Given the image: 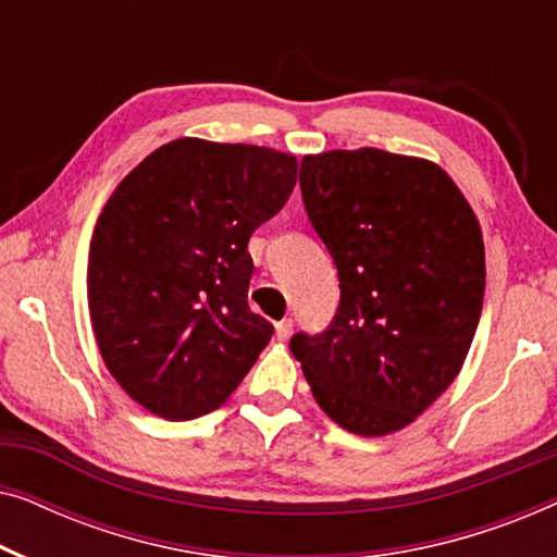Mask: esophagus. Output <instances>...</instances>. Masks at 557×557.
Instances as JSON below:
<instances>
[{
  "label": "esophagus",
  "instance_id": "1",
  "mask_svg": "<svg viewBox=\"0 0 557 557\" xmlns=\"http://www.w3.org/2000/svg\"><path fill=\"white\" fill-rule=\"evenodd\" d=\"M292 326H294L292 319H281V322H276V339L286 342L288 337H292Z\"/></svg>",
  "mask_w": 557,
  "mask_h": 557
}]
</instances>
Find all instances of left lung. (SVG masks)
<instances>
[{"label":"left lung","instance_id":"8db88e82","mask_svg":"<svg viewBox=\"0 0 557 557\" xmlns=\"http://www.w3.org/2000/svg\"><path fill=\"white\" fill-rule=\"evenodd\" d=\"M307 215L339 273V309L292 352L319 408L357 436L413 423L459 375L484 299L479 220L438 164L383 149L301 159Z\"/></svg>","mask_w":557,"mask_h":557}]
</instances>
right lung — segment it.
<instances>
[{
  "instance_id": "right-lung-1",
  "label": "right lung",
  "mask_w": 557,
  "mask_h": 557,
  "mask_svg": "<svg viewBox=\"0 0 557 557\" xmlns=\"http://www.w3.org/2000/svg\"><path fill=\"white\" fill-rule=\"evenodd\" d=\"M296 170L284 151L185 136L113 189L90 238V324L106 368L149 413H210L269 345L271 322L248 307V240L284 208Z\"/></svg>"
}]
</instances>
